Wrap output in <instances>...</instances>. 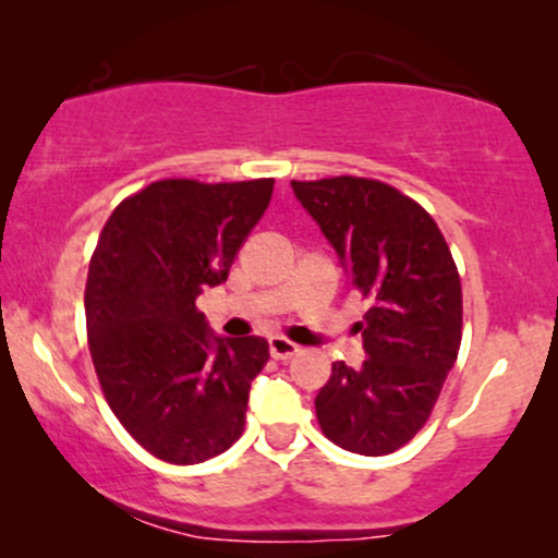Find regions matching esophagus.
<instances>
[{"label": "esophagus", "mask_w": 558, "mask_h": 558, "mask_svg": "<svg viewBox=\"0 0 558 558\" xmlns=\"http://www.w3.org/2000/svg\"><path fill=\"white\" fill-rule=\"evenodd\" d=\"M270 354L275 356V360L286 362V360H291V356L299 354V345L293 341H288V338H283V336H272L270 338Z\"/></svg>", "instance_id": "34e87169"}]
</instances>
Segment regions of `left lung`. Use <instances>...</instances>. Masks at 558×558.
Instances as JSON below:
<instances>
[{"label": "left lung", "mask_w": 558, "mask_h": 558, "mask_svg": "<svg viewBox=\"0 0 558 558\" xmlns=\"http://www.w3.org/2000/svg\"><path fill=\"white\" fill-rule=\"evenodd\" d=\"M367 299L360 369L332 364L315 409L325 438L362 457L407 446L430 420L462 343V280L435 220L373 178L291 181Z\"/></svg>", "instance_id": "8db88e82"}]
</instances>
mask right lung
<instances>
[{"instance_id":"add662e5","label":"right lung","mask_w":558,"mask_h":558,"mask_svg":"<svg viewBox=\"0 0 558 558\" xmlns=\"http://www.w3.org/2000/svg\"><path fill=\"white\" fill-rule=\"evenodd\" d=\"M272 183H149L96 241L83 296L96 377L120 425L162 462H207L243 433L270 345L215 338L196 296L228 278Z\"/></svg>"}]
</instances>
